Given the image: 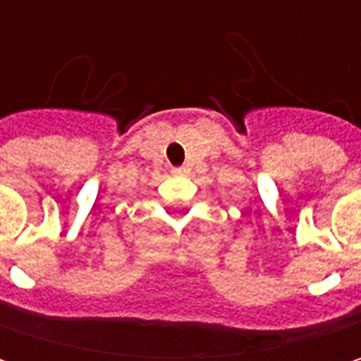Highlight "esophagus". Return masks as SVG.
<instances>
[{
	"label": "esophagus",
	"mask_w": 361,
	"mask_h": 361,
	"mask_svg": "<svg viewBox=\"0 0 361 361\" xmlns=\"http://www.w3.org/2000/svg\"><path fill=\"white\" fill-rule=\"evenodd\" d=\"M173 173H181V169H173Z\"/></svg>",
	"instance_id": "1"
}]
</instances>
